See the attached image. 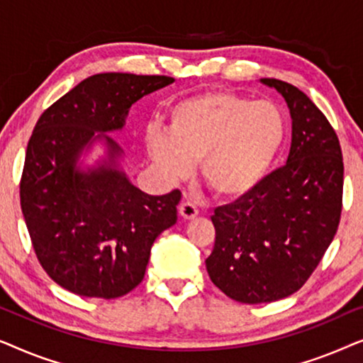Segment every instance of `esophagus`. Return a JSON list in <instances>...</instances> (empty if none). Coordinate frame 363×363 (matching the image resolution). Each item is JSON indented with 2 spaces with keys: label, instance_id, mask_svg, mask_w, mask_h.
<instances>
[{
  "label": "esophagus",
  "instance_id": "obj_1",
  "mask_svg": "<svg viewBox=\"0 0 363 363\" xmlns=\"http://www.w3.org/2000/svg\"><path fill=\"white\" fill-rule=\"evenodd\" d=\"M178 211H180L183 220H193L198 215V208L190 201H183L180 208H178Z\"/></svg>",
  "mask_w": 363,
  "mask_h": 363
}]
</instances>
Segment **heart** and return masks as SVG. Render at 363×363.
Returning <instances> with one entry per match:
<instances>
[{
	"mask_svg": "<svg viewBox=\"0 0 363 363\" xmlns=\"http://www.w3.org/2000/svg\"><path fill=\"white\" fill-rule=\"evenodd\" d=\"M286 122L279 107L215 89L185 97L167 113V130L148 128L145 148L168 180L188 177L198 162L200 178L223 200L246 196L279 155Z\"/></svg>",
	"mask_w": 363,
	"mask_h": 363,
	"instance_id": "obj_1",
	"label": "heart"
}]
</instances>
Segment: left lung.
Instances as JSON below:
<instances>
[{
	"instance_id": "8db88e82",
	"label": "left lung",
	"mask_w": 363,
	"mask_h": 363,
	"mask_svg": "<svg viewBox=\"0 0 363 363\" xmlns=\"http://www.w3.org/2000/svg\"><path fill=\"white\" fill-rule=\"evenodd\" d=\"M261 82L289 107V157L246 196L216 208L205 261L213 284L242 304L284 299L306 284L339 228L344 190L340 143L324 113L292 84Z\"/></svg>"
}]
</instances>
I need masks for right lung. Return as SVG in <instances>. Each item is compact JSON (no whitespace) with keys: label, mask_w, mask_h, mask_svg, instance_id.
I'll return each mask as SVG.
<instances>
[{"label":"right lung","mask_w":363,"mask_h":363,"mask_svg":"<svg viewBox=\"0 0 363 363\" xmlns=\"http://www.w3.org/2000/svg\"><path fill=\"white\" fill-rule=\"evenodd\" d=\"M173 81L96 74L48 107L34 127L19 185L23 216L39 264L74 294L116 299L135 289L153 241L177 223L180 190L162 196L138 190L118 168L121 147L104 135L122 130L132 104ZM96 140L106 143L108 158L81 171L78 157Z\"/></svg>","instance_id":"obj_1"}]
</instances>
